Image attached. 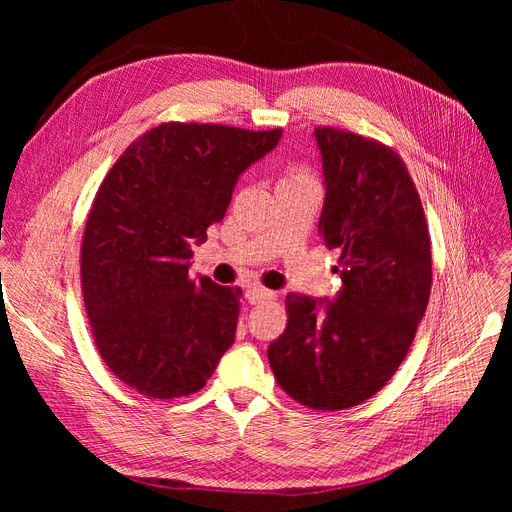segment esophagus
Segmentation results:
<instances>
[{
  "mask_svg": "<svg viewBox=\"0 0 512 512\" xmlns=\"http://www.w3.org/2000/svg\"><path fill=\"white\" fill-rule=\"evenodd\" d=\"M273 297H275L273 290H267V288L256 286V284L245 288V299L250 301L252 305H256V303H260V301H269V299H273Z\"/></svg>",
  "mask_w": 512,
  "mask_h": 512,
  "instance_id": "34e87169",
  "label": "esophagus"
}]
</instances>
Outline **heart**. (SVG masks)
<instances>
[{
    "label": "heart",
    "mask_w": 512,
    "mask_h": 512,
    "mask_svg": "<svg viewBox=\"0 0 512 512\" xmlns=\"http://www.w3.org/2000/svg\"><path fill=\"white\" fill-rule=\"evenodd\" d=\"M307 175H303V173H292L290 177H286V179H305Z\"/></svg>",
    "instance_id": "heart-1"
}]
</instances>
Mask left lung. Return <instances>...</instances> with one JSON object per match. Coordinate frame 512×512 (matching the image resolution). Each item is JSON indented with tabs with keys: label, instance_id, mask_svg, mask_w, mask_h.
<instances>
[{
	"label": "left lung",
	"instance_id": "1",
	"mask_svg": "<svg viewBox=\"0 0 512 512\" xmlns=\"http://www.w3.org/2000/svg\"><path fill=\"white\" fill-rule=\"evenodd\" d=\"M324 205L318 230L339 252L333 299L288 292L269 346L282 389L314 410L363 404L404 361L429 301L431 245L406 164L378 141L316 128Z\"/></svg>",
	"mask_w": 512,
	"mask_h": 512
}]
</instances>
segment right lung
Returning a JSON list of instances; mask_svg holds the SVG:
<instances>
[{
    "instance_id": "add662e5",
    "label": "right lung",
    "mask_w": 512,
    "mask_h": 512,
    "mask_svg": "<svg viewBox=\"0 0 512 512\" xmlns=\"http://www.w3.org/2000/svg\"><path fill=\"white\" fill-rule=\"evenodd\" d=\"M280 138L282 130L162 123L108 170L85 224L81 282L100 356L130 389L192 395L235 344L241 288L190 277L192 247Z\"/></svg>"
}]
</instances>
